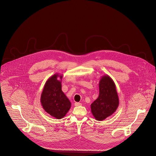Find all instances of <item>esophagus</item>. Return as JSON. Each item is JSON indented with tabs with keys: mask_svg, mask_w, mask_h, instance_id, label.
Returning <instances> with one entry per match:
<instances>
[{
	"mask_svg": "<svg viewBox=\"0 0 156 156\" xmlns=\"http://www.w3.org/2000/svg\"><path fill=\"white\" fill-rule=\"evenodd\" d=\"M74 105H75V106H81L82 104H81L80 103H77V102H76V103H74Z\"/></svg>",
	"mask_w": 156,
	"mask_h": 156,
	"instance_id": "esophagus-1",
	"label": "esophagus"
}]
</instances>
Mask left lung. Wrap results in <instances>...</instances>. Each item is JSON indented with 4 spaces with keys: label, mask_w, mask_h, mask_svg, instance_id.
Wrapping results in <instances>:
<instances>
[{
    "label": "left lung",
    "mask_w": 156,
    "mask_h": 156,
    "mask_svg": "<svg viewBox=\"0 0 156 156\" xmlns=\"http://www.w3.org/2000/svg\"><path fill=\"white\" fill-rule=\"evenodd\" d=\"M99 96L91 105V112L97 120H103L117 110L119 99L113 80L108 76L101 77L99 82Z\"/></svg>",
    "instance_id": "1"
}]
</instances>
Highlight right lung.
Returning <instances> with one entry per match:
<instances>
[{
	"label": "right lung",
	"mask_w": 156,
	"mask_h": 156,
	"mask_svg": "<svg viewBox=\"0 0 156 156\" xmlns=\"http://www.w3.org/2000/svg\"><path fill=\"white\" fill-rule=\"evenodd\" d=\"M63 76L55 74L48 78L41 97V103L44 109L57 119L63 118L71 106L70 101L61 90Z\"/></svg>",
	"instance_id": "obj_1"
}]
</instances>
